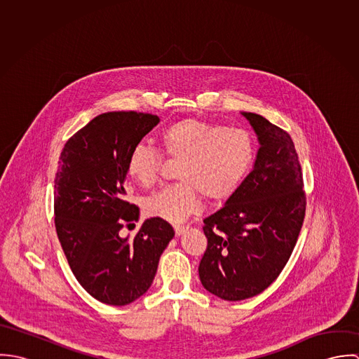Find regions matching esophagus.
Wrapping results in <instances>:
<instances>
[{
	"label": "esophagus",
	"instance_id": "esophagus-1",
	"mask_svg": "<svg viewBox=\"0 0 359 359\" xmlns=\"http://www.w3.org/2000/svg\"><path fill=\"white\" fill-rule=\"evenodd\" d=\"M187 229H188L187 225H175V226H174V231H175V235H177V236L182 235Z\"/></svg>",
	"mask_w": 359,
	"mask_h": 359
}]
</instances>
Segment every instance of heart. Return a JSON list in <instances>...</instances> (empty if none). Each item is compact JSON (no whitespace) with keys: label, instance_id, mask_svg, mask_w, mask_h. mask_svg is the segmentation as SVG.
Instances as JSON below:
<instances>
[{"label":"heart","instance_id":"b5f03b06","mask_svg":"<svg viewBox=\"0 0 359 359\" xmlns=\"http://www.w3.org/2000/svg\"><path fill=\"white\" fill-rule=\"evenodd\" d=\"M164 156L175 160L177 184L165 187L145 203L147 212L170 222H181L199 211L202 199L222 202L232 196L255 160L252 135L196 117L167 126L158 135ZM163 154L145 144L133 147L126 161L127 175L151 188L158 180Z\"/></svg>","mask_w":359,"mask_h":359}]
</instances>
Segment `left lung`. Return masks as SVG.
Listing matches in <instances>:
<instances>
[{
  "label": "left lung",
  "instance_id": "obj_1",
  "mask_svg": "<svg viewBox=\"0 0 359 359\" xmlns=\"http://www.w3.org/2000/svg\"><path fill=\"white\" fill-rule=\"evenodd\" d=\"M256 131L255 168L225 205L205 218L207 249L199 264L205 290L228 302L264 292L282 272L306 217L303 172L289 133L242 113Z\"/></svg>",
  "mask_w": 359,
  "mask_h": 359
}]
</instances>
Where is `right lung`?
I'll use <instances>...</instances> for the list:
<instances>
[{
  "label": "right lung",
  "instance_id": "obj_1",
  "mask_svg": "<svg viewBox=\"0 0 359 359\" xmlns=\"http://www.w3.org/2000/svg\"><path fill=\"white\" fill-rule=\"evenodd\" d=\"M158 121L149 113H102L67 140L57 161L59 242L79 283L109 306H127L151 287L174 238L172 226L158 217L147 219L134 238L120 235L140 215L126 201L127 156Z\"/></svg>",
  "mask_w": 359,
  "mask_h": 359
}]
</instances>
